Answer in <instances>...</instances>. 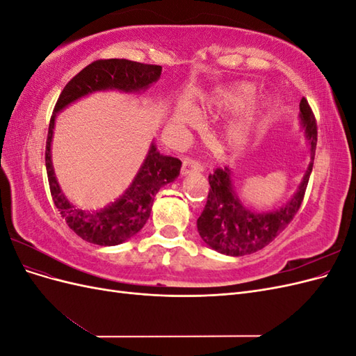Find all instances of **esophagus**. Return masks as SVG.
<instances>
[{"mask_svg":"<svg viewBox=\"0 0 356 356\" xmlns=\"http://www.w3.org/2000/svg\"><path fill=\"white\" fill-rule=\"evenodd\" d=\"M202 170H203V165L199 163L197 160L184 159V161H182V169H181L182 175H188V174H193V172H202Z\"/></svg>","mask_w":356,"mask_h":356,"instance_id":"34e87169","label":"esophagus"}]
</instances>
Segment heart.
Here are the masks:
<instances>
[{
  "label": "heart",
  "instance_id": "heart-1",
  "mask_svg": "<svg viewBox=\"0 0 356 356\" xmlns=\"http://www.w3.org/2000/svg\"><path fill=\"white\" fill-rule=\"evenodd\" d=\"M255 98V88L252 84L248 83H238L232 86L229 89L220 90L215 96L213 105L218 106L221 110L225 111H238L243 106H246L252 99ZM258 115V110H252L248 113L245 117H242L241 120L233 123L227 132V143L232 147H241L246 143L248 136H250L251 127L255 122V118ZM190 114L184 110H181L177 113V120L179 122H187Z\"/></svg>",
  "mask_w": 356,
  "mask_h": 356
}]
</instances>
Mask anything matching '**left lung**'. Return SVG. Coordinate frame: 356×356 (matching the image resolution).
<instances>
[{"label":"left lung","mask_w":356,"mask_h":356,"mask_svg":"<svg viewBox=\"0 0 356 356\" xmlns=\"http://www.w3.org/2000/svg\"><path fill=\"white\" fill-rule=\"evenodd\" d=\"M300 122L309 141L310 163L297 191L284 207L268 212H255L236 195L229 168H217L209 175L211 188L204 209L197 218V230L203 242L212 250L232 257L257 252L293 221L305 199L318 141L316 118L306 98L300 101Z\"/></svg>","instance_id":"left-lung-1"}]
</instances>
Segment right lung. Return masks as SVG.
<instances>
[{"mask_svg":"<svg viewBox=\"0 0 356 356\" xmlns=\"http://www.w3.org/2000/svg\"><path fill=\"white\" fill-rule=\"evenodd\" d=\"M160 65L127 59H101L92 62L72 77L59 95L50 118L46 143L47 178L51 199L62 218H65L68 227L86 242L114 246L135 236L149 218L156 193L179 175L181 160L160 154L153 143L132 184L120 197L99 211L79 209L62 193L51 165L50 147L56 114L70 104L95 92L120 90L135 93L145 90L160 79Z\"/></svg>","mask_w":356,"mask_h":356,"instance_id":"add662e5","label":"right lung"}]
</instances>
